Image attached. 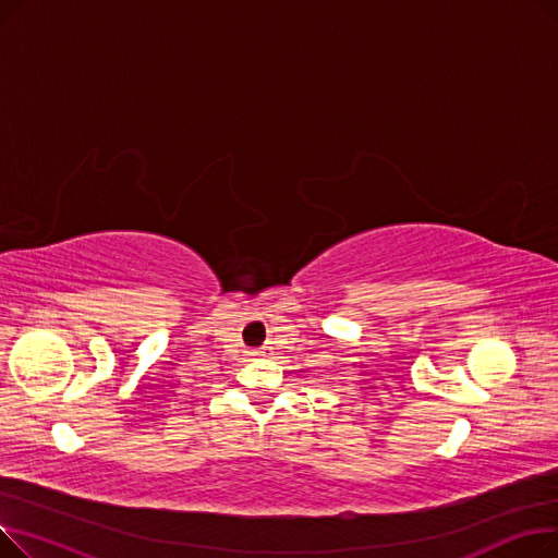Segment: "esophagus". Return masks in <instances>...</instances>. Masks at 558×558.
<instances>
[{"label":"esophagus","mask_w":558,"mask_h":558,"mask_svg":"<svg viewBox=\"0 0 558 558\" xmlns=\"http://www.w3.org/2000/svg\"><path fill=\"white\" fill-rule=\"evenodd\" d=\"M255 355H269V348H262V350H257Z\"/></svg>","instance_id":"1"}]
</instances>
